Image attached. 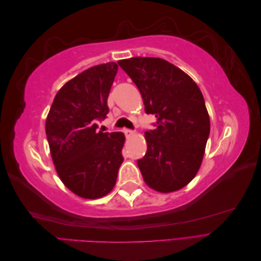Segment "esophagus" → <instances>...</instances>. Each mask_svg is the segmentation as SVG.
<instances>
[{
	"label": "esophagus",
	"mask_w": 261,
	"mask_h": 261,
	"mask_svg": "<svg viewBox=\"0 0 261 261\" xmlns=\"http://www.w3.org/2000/svg\"><path fill=\"white\" fill-rule=\"evenodd\" d=\"M124 133H125V136L127 138L135 135V130H133V129H124Z\"/></svg>",
	"instance_id": "34e87169"
}]
</instances>
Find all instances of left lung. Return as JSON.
<instances>
[{"instance_id": "left-lung-1", "label": "left lung", "mask_w": 261, "mask_h": 261, "mask_svg": "<svg viewBox=\"0 0 261 261\" xmlns=\"http://www.w3.org/2000/svg\"><path fill=\"white\" fill-rule=\"evenodd\" d=\"M135 83L154 129L145 133L147 152L137 160L146 184L160 193L183 188L198 172L210 133L199 87L183 70L159 58L118 61Z\"/></svg>"}]
</instances>
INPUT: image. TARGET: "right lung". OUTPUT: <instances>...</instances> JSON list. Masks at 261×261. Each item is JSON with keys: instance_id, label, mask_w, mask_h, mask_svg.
Instances as JSON below:
<instances>
[{"instance_id": "obj_1", "label": "right lung", "mask_w": 261, "mask_h": 261, "mask_svg": "<svg viewBox=\"0 0 261 261\" xmlns=\"http://www.w3.org/2000/svg\"><path fill=\"white\" fill-rule=\"evenodd\" d=\"M117 68L110 62L67 82L55 96L45 121L58 174L83 198L96 199L111 192L124 160V134L98 130V122L109 113L108 97Z\"/></svg>"}]
</instances>
